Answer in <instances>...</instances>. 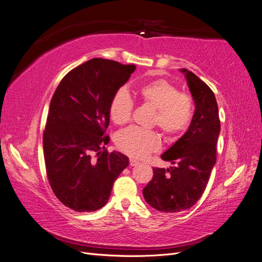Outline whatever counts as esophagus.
<instances>
[{
    "label": "esophagus",
    "mask_w": 262,
    "mask_h": 262,
    "mask_svg": "<svg viewBox=\"0 0 262 262\" xmlns=\"http://www.w3.org/2000/svg\"><path fill=\"white\" fill-rule=\"evenodd\" d=\"M139 164H140V162L138 160H134V158H130V166H137Z\"/></svg>",
    "instance_id": "1"
}]
</instances>
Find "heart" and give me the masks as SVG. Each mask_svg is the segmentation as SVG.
<instances>
[{
  "mask_svg": "<svg viewBox=\"0 0 262 262\" xmlns=\"http://www.w3.org/2000/svg\"><path fill=\"white\" fill-rule=\"evenodd\" d=\"M137 96L143 104L155 109L154 124L169 138H177L191 122L193 101L189 95L178 93L177 87L166 80H154L140 85ZM133 102L124 89L116 92L109 104V117L116 124L130 120ZM116 144L123 153L133 157H145L162 146L161 136L136 126L124 129L116 137Z\"/></svg>",
  "mask_w": 262,
  "mask_h": 262,
  "instance_id": "obj_1",
  "label": "heart"
}]
</instances>
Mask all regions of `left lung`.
Segmentation results:
<instances>
[{
  "instance_id": "left-lung-1",
  "label": "left lung",
  "mask_w": 262,
  "mask_h": 262,
  "mask_svg": "<svg viewBox=\"0 0 262 262\" xmlns=\"http://www.w3.org/2000/svg\"><path fill=\"white\" fill-rule=\"evenodd\" d=\"M180 72L191 93L194 113L184 136L161 155L175 166L153 168V178L143 189L150 207L166 213L188 210L200 199L216 162L221 131L215 95L192 72L187 69Z\"/></svg>"
}]
</instances>
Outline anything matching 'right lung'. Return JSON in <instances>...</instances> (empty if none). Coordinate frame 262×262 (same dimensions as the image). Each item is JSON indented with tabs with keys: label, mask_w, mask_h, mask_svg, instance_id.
<instances>
[{
	"label": "right lung",
	"mask_w": 262,
	"mask_h": 262,
	"mask_svg": "<svg viewBox=\"0 0 262 262\" xmlns=\"http://www.w3.org/2000/svg\"><path fill=\"white\" fill-rule=\"evenodd\" d=\"M134 71L133 64L92 59L69 72L53 94L43 133L47 175L58 199L76 212L104 207L129 165L128 156L101 148L109 143L110 100Z\"/></svg>",
	"instance_id": "obj_1"
}]
</instances>
